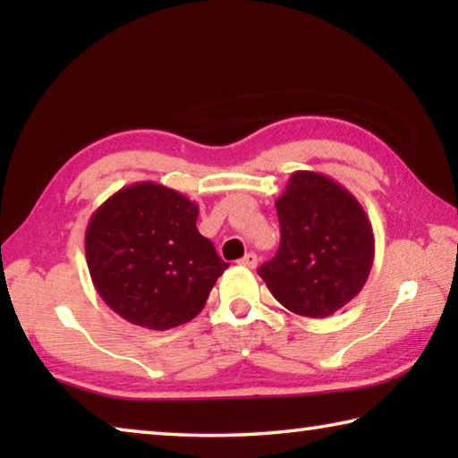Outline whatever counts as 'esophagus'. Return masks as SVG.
<instances>
[{
  "instance_id": "34e87169",
  "label": "esophagus",
  "mask_w": 458,
  "mask_h": 458,
  "mask_svg": "<svg viewBox=\"0 0 458 458\" xmlns=\"http://www.w3.org/2000/svg\"><path fill=\"white\" fill-rule=\"evenodd\" d=\"M240 265L246 267V268H257L259 257H257V254H254V252H248V254H244L242 259H240Z\"/></svg>"
}]
</instances>
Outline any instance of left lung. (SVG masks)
Returning a JSON list of instances; mask_svg holds the SVG:
<instances>
[{"instance_id":"left-lung-1","label":"left lung","mask_w":458,"mask_h":458,"mask_svg":"<svg viewBox=\"0 0 458 458\" xmlns=\"http://www.w3.org/2000/svg\"><path fill=\"white\" fill-rule=\"evenodd\" d=\"M275 206L281 246L259 275L289 311L333 315L358 297L374 265L368 214L344 185L317 172H294Z\"/></svg>"}]
</instances>
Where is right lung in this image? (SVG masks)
<instances>
[{"label": "right lung", "mask_w": 458, "mask_h": 458, "mask_svg": "<svg viewBox=\"0 0 458 458\" xmlns=\"http://www.w3.org/2000/svg\"><path fill=\"white\" fill-rule=\"evenodd\" d=\"M196 220V201L161 183L137 182L113 193L84 236L100 299L139 327L165 331L191 321L230 267Z\"/></svg>", "instance_id": "obj_1"}]
</instances>
